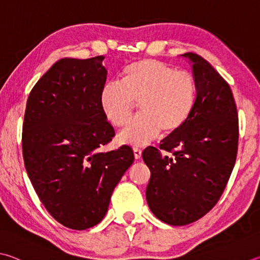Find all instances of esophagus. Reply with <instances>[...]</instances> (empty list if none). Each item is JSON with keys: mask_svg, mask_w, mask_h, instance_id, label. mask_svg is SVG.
Returning <instances> with one entry per match:
<instances>
[{"mask_svg": "<svg viewBox=\"0 0 260 260\" xmlns=\"http://www.w3.org/2000/svg\"><path fill=\"white\" fill-rule=\"evenodd\" d=\"M133 152H134V157L136 160L142 157V151H141L139 148H133Z\"/></svg>", "mask_w": 260, "mask_h": 260, "instance_id": "esophagus-1", "label": "esophagus"}]
</instances>
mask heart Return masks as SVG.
Instances as JSON below:
<instances>
[{"instance_id":"b5f03b06","label":"heart","mask_w":260,"mask_h":260,"mask_svg":"<svg viewBox=\"0 0 260 260\" xmlns=\"http://www.w3.org/2000/svg\"><path fill=\"white\" fill-rule=\"evenodd\" d=\"M120 83L106 84L100 103L106 117L118 127L129 122L139 103L142 115L119 134L121 143L148 144L160 132H177L190 118L197 102V82L185 70L160 61L141 59L126 66Z\"/></svg>"}]
</instances>
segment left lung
Segmentation results:
<instances>
[{"label": "left lung", "instance_id": "8db88e82", "mask_svg": "<svg viewBox=\"0 0 260 260\" xmlns=\"http://www.w3.org/2000/svg\"><path fill=\"white\" fill-rule=\"evenodd\" d=\"M197 82V102L181 128L165 138L160 149L146 148L142 158L151 172L149 208L164 223L183 226L200 219L223 194L237 159L238 110L230 85L204 58L184 53Z\"/></svg>", "mask_w": 260, "mask_h": 260}]
</instances>
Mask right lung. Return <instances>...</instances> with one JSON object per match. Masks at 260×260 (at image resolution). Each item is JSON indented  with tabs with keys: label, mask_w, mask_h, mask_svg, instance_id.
<instances>
[{
	"label": "right lung",
	"mask_w": 260,
	"mask_h": 260,
	"mask_svg": "<svg viewBox=\"0 0 260 260\" xmlns=\"http://www.w3.org/2000/svg\"><path fill=\"white\" fill-rule=\"evenodd\" d=\"M103 59L56 61L32 87L23 117L28 177L50 215L72 230L100 223L134 161L128 145L101 151L115 136L100 103L108 74Z\"/></svg>",
	"instance_id": "1"
}]
</instances>
